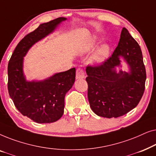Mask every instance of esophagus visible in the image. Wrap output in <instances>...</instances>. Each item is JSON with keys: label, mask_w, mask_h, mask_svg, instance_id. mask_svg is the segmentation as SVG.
<instances>
[{"label": "esophagus", "mask_w": 156, "mask_h": 156, "mask_svg": "<svg viewBox=\"0 0 156 156\" xmlns=\"http://www.w3.org/2000/svg\"><path fill=\"white\" fill-rule=\"evenodd\" d=\"M76 79H84L85 78V72L84 69L82 68H78L76 72Z\"/></svg>", "instance_id": "34e87169"}]
</instances>
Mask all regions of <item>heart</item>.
<instances>
[{
    "instance_id": "b5f03b06",
    "label": "heart",
    "mask_w": 156,
    "mask_h": 156,
    "mask_svg": "<svg viewBox=\"0 0 156 156\" xmlns=\"http://www.w3.org/2000/svg\"><path fill=\"white\" fill-rule=\"evenodd\" d=\"M95 42V39L92 40L88 44V48L87 50H90L91 48H93L94 44ZM108 52H109V48L108 46L106 44H103V45L100 46L98 48L93 55H91L90 57V61L92 63H101L102 62L105 60L106 57L108 55Z\"/></svg>"
}]
</instances>
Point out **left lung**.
Segmentation results:
<instances>
[{
	"mask_svg": "<svg viewBox=\"0 0 156 156\" xmlns=\"http://www.w3.org/2000/svg\"><path fill=\"white\" fill-rule=\"evenodd\" d=\"M121 56L129 65V73L116 72ZM86 72L90 107L99 116H123L138 105L144 94L146 73L142 52L125 27L112 56L101 65L87 66Z\"/></svg>",
	"mask_w": 156,
	"mask_h": 156,
	"instance_id": "1",
	"label": "left lung"
}]
</instances>
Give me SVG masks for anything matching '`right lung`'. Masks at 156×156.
I'll return each mask as SVG.
<instances>
[{"label": "right lung", "instance_id": "1", "mask_svg": "<svg viewBox=\"0 0 156 156\" xmlns=\"http://www.w3.org/2000/svg\"><path fill=\"white\" fill-rule=\"evenodd\" d=\"M65 18L40 25L18 44L8 66V89L19 112L38 123L55 122L64 114L65 97L75 81L76 69L56 73L42 81H27L23 73V57L30 48L52 33Z\"/></svg>", "mask_w": 156, "mask_h": 156}]
</instances>
